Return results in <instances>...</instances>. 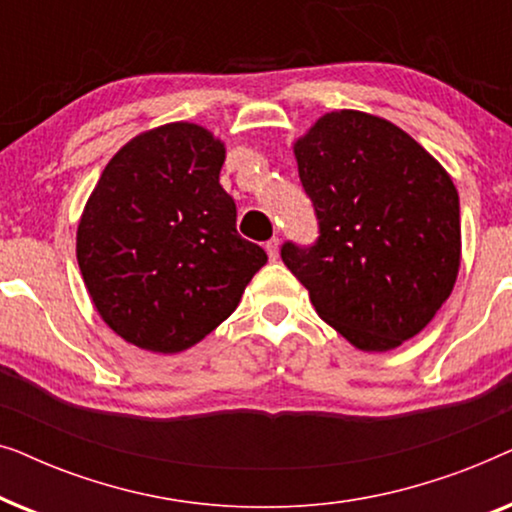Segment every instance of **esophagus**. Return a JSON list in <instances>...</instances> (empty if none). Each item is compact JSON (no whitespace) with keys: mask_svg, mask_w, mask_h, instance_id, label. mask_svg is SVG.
<instances>
[{"mask_svg":"<svg viewBox=\"0 0 512 512\" xmlns=\"http://www.w3.org/2000/svg\"><path fill=\"white\" fill-rule=\"evenodd\" d=\"M265 251H268L270 261H277V256H279V240H277V237H272L270 242H265Z\"/></svg>","mask_w":512,"mask_h":512,"instance_id":"obj_1","label":"esophagus"}]
</instances>
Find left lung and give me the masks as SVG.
Masks as SVG:
<instances>
[{
    "instance_id": "obj_1",
    "label": "left lung",
    "mask_w": 512,
    "mask_h": 512,
    "mask_svg": "<svg viewBox=\"0 0 512 512\" xmlns=\"http://www.w3.org/2000/svg\"><path fill=\"white\" fill-rule=\"evenodd\" d=\"M319 240L282 261L314 310L361 352L415 338L450 298L461 265L459 193L443 165L387 118L324 114L293 142Z\"/></svg>"
}]
</instances>
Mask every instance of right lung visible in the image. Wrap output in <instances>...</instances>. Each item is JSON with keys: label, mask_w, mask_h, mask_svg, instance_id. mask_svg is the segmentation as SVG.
Listing matches in <instances>:
<instances>
[{"label": "right lung", "mask_w": 512, "mask_h": 512, "mask_svg": "<svg viewBox=\"0 0 512 512\" xmlns=\"http://www.w3.org/2000/svg\"><path fill=\"white\" fill-rule=\"evenodd\" d=\"M223 160L212 130L177 121L132 137L97 179L76 261L97 314L130 345L153 354L198 345L268 261L237 235Z\"/></svg>", "instance_id": "add662e5"}]
</instances>
